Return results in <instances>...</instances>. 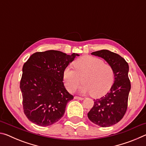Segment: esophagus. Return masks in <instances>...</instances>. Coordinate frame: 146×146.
<instances>
[{
    "mask_svg": "<svg viewBox=\"0 0 146 146\" xmlns=\"http://www.w3.org/2000/svg\"><path fill=\"white\" fill-rule=\"evenodd\" d=\"M75 99H77V100H82L84 99L83 97H75Z\"/></svg>",
    "mask_w": 146,
    "mask_h": 146,
    "instance_id": "1",
    "label": "esophagus"
}]
</instances>
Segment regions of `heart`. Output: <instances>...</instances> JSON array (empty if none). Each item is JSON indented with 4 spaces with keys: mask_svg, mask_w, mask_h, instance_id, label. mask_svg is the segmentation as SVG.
Masks as SVG:
<instances>
[{
    "mask_svg": "<svg viewBox=\"0 0 146 146\" xmlns=\"http://www.w3.org/2000/svg\"><path fill=\"white\" fill-rule=\"evenodd\" d=\"M75 70L70 67L64 69L63 80L70 92H73L80 84L81 93H92L94 97H100L107 93L114 82V72L111 66L104 63L101 59L86 56L73 62Z\"/></svg>",
    "mask_w": 146,
    "mask_h": 146,
    "instance_id": "obj_1",
    "label": "heart"
}]
</instances>
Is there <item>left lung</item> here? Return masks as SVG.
<instances>
[{
	"label": "left lung",
	"mask_w": 146,
	"mask_h": 146,
	"mask_svg": "<svg viewBox=\"0 0 146 146\" xmlns=\"http://www.w3.org/2000/svg\"><path fill=\"white\" fill-rule=\"evenodd\" d=\"M91 55L104 58L111 66L115 80L106 95L94 100L93 107L88 113V117L100 127H110L119 122L126 112L131 90L129 65L122 56L107 49L95 51Z\"/></svg>",
	"instance_id": "1"
}]
</instances>
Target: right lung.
Listing matches in <instances>:
<instances>
[{
    "label": "right lung",
    "mask_w": 146,
    "mask_h": 146,
    "mask_svg": "<svg viewBox=\"0 0 146 146\" xmlns=\"http://www.w3.org/2000/svg\"><path fill=\"white\" fill-rule=\"evenodd\" d=\"M76 56L48 50L33 53L24 63L20 88L24 114L31 122L45 127L63 117L73 98L64 87L63 71Z\"/></svg>",
    "instance_id": "1"
}]
</instances>
